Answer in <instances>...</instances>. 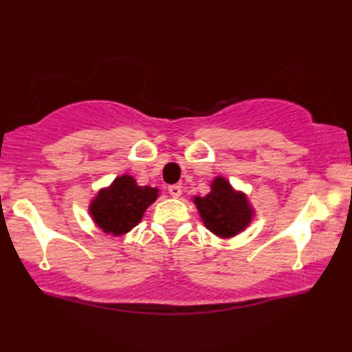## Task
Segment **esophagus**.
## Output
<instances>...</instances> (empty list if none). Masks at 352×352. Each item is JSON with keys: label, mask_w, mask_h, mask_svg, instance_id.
<instances>
[{"label": "esophagus", "mask_w": 352, "mask_h": 352, "mask_svg": "<svg viewBox=\"0 0 352 352\" xmlns=\"http://www.w3.org/2000/svg\"><path fill=\"white\" fill-rule=\"evenodd\" d=\"M167 190H169V195L172 197H178L182 195V186L180 185H170L169 188H167Z\"/></svg>", "instance_id": "obj_1"}]
</instances>
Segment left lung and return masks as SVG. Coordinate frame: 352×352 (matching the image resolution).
<instances>
[{
  "label": "left lung",
  "mask_w": 352,
  "mask_h": 352,
  "mask_svg": "<svg viewBox=\"0 0 352 352\" xmlns=\"http://www.w3.org/2000/svg\"><path fill=\"white\" fill-rule=\"evenodd\" d=\"M212 191L206 196H195V204L207 230L220 237H232L250 223L254 209L242 192L232 190L230 182L217 177Z\"/></svg>",
  "instance_id": "8db88e82"
}]
</instances>
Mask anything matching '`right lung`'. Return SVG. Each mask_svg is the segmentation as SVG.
I'll list each match as a JSON object with an SVG mask.
<instances>
[{"label":"right lung","instance_id":"right-lung-1","mask_svg":"<svg viewBox=\"0 0 352 352\" xmlns=\"http://www.w3.org/2000/svg\"><path fill=\"white\" fill-rule=\"evenodd\" d=\"M157 199V188L138 186L131 175H121L91 202V215L98 228L113 236L126 234L140 223L143 214Z\"/></svg>","mask_w":352,"mask_h":352}]
</instances>
